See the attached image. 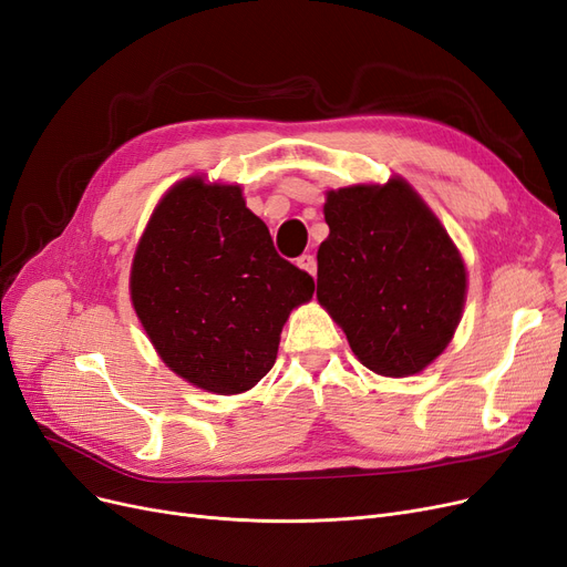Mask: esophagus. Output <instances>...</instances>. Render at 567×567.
<instances>
[{"instance_id": "esophagus-1", "label": "esophagus", "mask_w": 567, "mask_h": 567, "mask_svg": "<svg viewBox=\"0 0 567 567\" xmlns=\"http://www.w3.org/2000/svg\"><path fill=\"white\" fill-rule=\"evenodd\" d=\"M297 266H299L301 270L310 272V276H316V272H318V261H316V257H312V255H301V257L297 259Z\"/></svg>"}]
</instances>
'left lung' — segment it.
<instances>
[{"mask_svg": "<svg viewBox=\"0 0 567 567\" xmlns=\"http://www.w3.org/2000/svg\"><path fill=\"white\" fill-rule=\"evenodd\" d=\"M318 301L358 360L404 379L432 364L463 318L467 270L446 228L402 177L327 192Z\"/></svg>", "mask_w": 567, "mask_h": 567, "instance_id": "1", "label": "left lung"}]
</instances>
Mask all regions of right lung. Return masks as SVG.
<instances>
[{
	"instance_id": "obj_1",
	"label": "right lung",
	"mask_w": 567,
	"mask_h": 567,
	"mask_svg": "<svg viewBox=\"0 0 567 567\" xmlns=\"http://www.w3.org/2000/svg\"><path fill=\"white\" fill-rule=\"evenodd\" d=\"M316 282L282 259L238 184L177 182L135 249L131 299L161 360L192 385L238 394L276 364Z\"/></svg>"
}]
</instances>
